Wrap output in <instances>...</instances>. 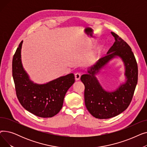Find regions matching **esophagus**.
I'll return each instance as SVG.
<instances>
[{"mask_svg":"<svg viewBox=\"0 0 147 147\" xmlns=\"http://www.w3.org/2000/svg\"><path fill=\"white\" fill-rule=\"evenodd\" d=\"M80 76H81V74L79 73H77L75 74V79L76 81L78 80H79L80 79Z\"/></svg>","mask_w":147,"mask_h":147,"instance_id":"1","label":"esophagus"}]
</instances>
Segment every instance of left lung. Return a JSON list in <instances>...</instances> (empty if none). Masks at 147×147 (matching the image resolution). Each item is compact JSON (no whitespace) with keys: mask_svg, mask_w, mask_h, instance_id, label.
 Wrapping results in <instances>:
<instances>
[{"mask_svg":"<svg viewBox=\"0 0 147 147\" xmlns=\"http://www.w3.org/2000/svg\"><path fill=\"white\" fill-rule=\"evenodd\" d=\"M115 38L107 55L90 67L88 73L81 76L84 85V102L88 111L96 119H110L120 114L129 107L138 83V69L134 54L129 45L117 34L111 32ZM119 56L124 63L127 80L115 91L104 90L95 77L100 69L113 58Z\"/></svg>","mask_w":147,"mask_h":147,"instance_id":"1","label":"left lung"}]
</instances>
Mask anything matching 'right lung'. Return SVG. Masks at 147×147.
<instances>
[{
    "instance_id": "right-lung-1",
    "label": "right lung",
    "mask_w": 147,
    "mask_h": 147,
    "mask_svg": "<svg viewBox=\"0 0 147 147\" xmlns=\"http://www.w3.org/2000/svg\"><path fill=\"white\" fill-rule=\"evenodd\" d=\"M22 42L12 59V76L17 96L21 105L31 113L40 117H52L62 109L66 92L75 82L74 74L60 77L46 84L34 83L22 65Z\"/></svg>"
}]
</instances>
